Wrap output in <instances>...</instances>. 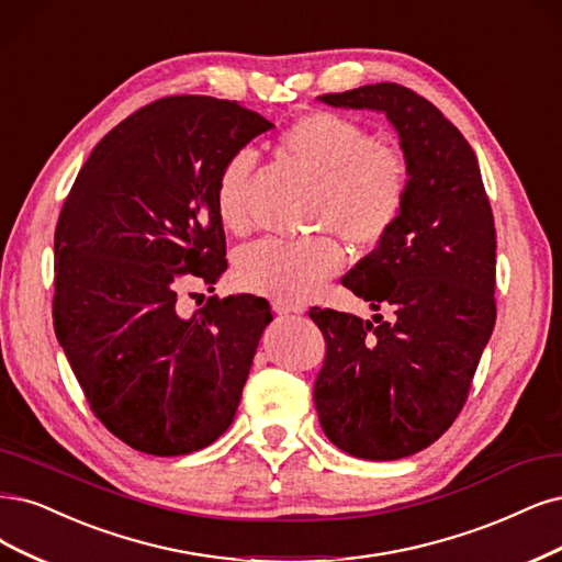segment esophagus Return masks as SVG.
Masks as SVG:
<instances>
[{"instance_id": "1", "label": "esophagus", "mask_w": 562, "mask_h": 562, "mask_svg": "<svg viewBox=\"0 0 562 562\" xmlns=\"http://www.w3.org/2000/svg\"><path fill=\"white\" fill-rule=\"evenodd\" d=\"M272 308L279 314V316H288V314H302L304 308L293 304V302H283V300H274L272 302Z\"/></svg>"}]
</instances>
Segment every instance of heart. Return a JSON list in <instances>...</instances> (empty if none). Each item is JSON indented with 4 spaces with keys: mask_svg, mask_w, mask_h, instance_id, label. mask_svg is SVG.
Segmentation results:
<instances>
[{
    "mask_svg": "<svg viewBox=\"0 0 562 562\" xmlns=\"http://www.w3.org/2000/svg\"><path fill=\"white\" fill-rule=\"evenodd\" d=\"M279 148L316 179L312 225L337 229L356 248H374L400 223L409 200V165L393 146L374 144L370 130L335 111H308L279 134ZM254 156L237 150L216 177V214L229 232L248 227L246 188ZM344 267L337 237L260 239L244 246L232 267L246 293L302 302Z\"/></svg>",
    "mask_w": 562,
    "mask_h": 562,
    "instance_id": "obj_1",
    "label": "heart"
}]
</instances>
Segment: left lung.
I'll return each instance as SVG.
<instances>
[{
  "label": "left lung",
  "mask_w": 562,
  "mask_h": 562,
  "mask_svg": "<svg viewBox=\"0 0 562 562\" xmlns=\"http://www.w3.org/2000/svg\"><path fill=\"white\" fill-rule=\"evenodd\" d=\"M385 111L409 165L395 229L341 283L372 321L314 306L327 356L314 400L323 432L346 453L397 460L430 447L468 402L495 327V221L479 162L432 102L397 83L321 94Z\"/></svg>",
  "instance_id": "left-lung-1"
}]
</instances>
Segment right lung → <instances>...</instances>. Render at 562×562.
Segmentation results:
<instances>
[{
	"label": "right lung",
	"mask_w": 562,
	"mask_h": 562,
	"mask_svg": "<svg viewBox=\"0 0 562 562\" xmlns=\"http://www.w3.org/2000/svg\"><path fill=\"white\" fill-rule=\"evenodd\" d=\"M269 127L237 102L162 97L92 148L57 218V341L92 414L142 453L214 443L274 321L254 295H211L181 316L183 281L214 290L227 267L218 169Z\"/></svg>",
	"instance_id": "obj_1"
}]
</instances>
